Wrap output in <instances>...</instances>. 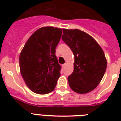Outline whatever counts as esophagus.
Returning <instances> with one entry per match:
<instances>
[{"mask_svg":"<svg viewBox=\"0 0 121 121\" xmlns=\"http://www.w3.org/2000/svg\"><path fill=\"white\" fill-rule=\"evenodd\" d=\"M66 65H67V64H66V63H65V64H64L62 65V67H63V68H65V67H66Z\"/></svg>","mask_w":121,"mask_h":121,"instance_id":"obj_1","label":"esophagus"}]
</instances>
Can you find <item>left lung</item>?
Returning <instances> with one entry per match:
<instances>
[{"instance_id":"left-lung-1","label":"left lung","mask_w":121,"mask_h":121,"mask_svg":"<svg viewBox=\"0 0 121 121\" xmlns=\"http://www.w3.org/2000/svg\"><path fill=\"white\" fill-rule=\"evenodd\" d=\"M62 39L74 56V71L68 77L70 88L85 94L99 85L106 71L107 62L103 50L97 42L84 31L63 29Z\"/></svg>"}]
</instances>
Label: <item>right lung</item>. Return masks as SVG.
I'll list each match as a JSON object with an SVG mask.
<instances>
[{
    "mask_svg": "<svg viewBox=\"0 0 121 121\" xmlns=\"http://www.w3.org/2000/svg\"><path fill=\"white\" fill-rule=\"evenodd\" d=\"M62 34L61 28H40L30 36L21 51V75L34 93L45 95L56 87L61 69L56 56V48Z\"/></svg>",
    "mask_w": 121,
    "mask_h": 121,
    "instance_id": "add662e5",
    "label": "right lung"
}]
</instances>
